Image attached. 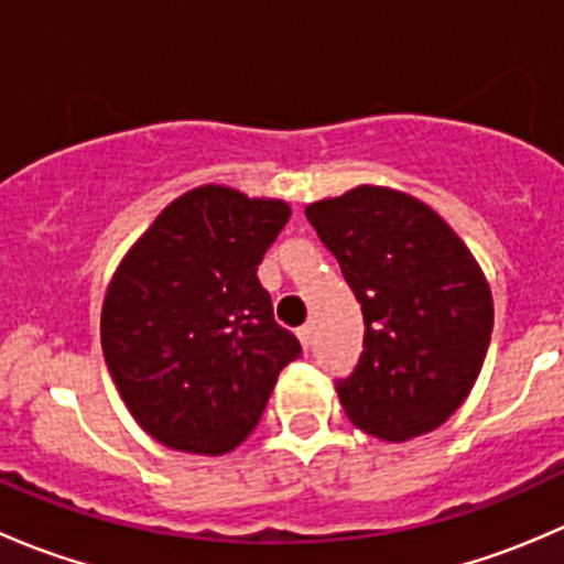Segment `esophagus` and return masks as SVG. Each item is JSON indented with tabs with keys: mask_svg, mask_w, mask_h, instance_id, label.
Wrapping results in <instances>:
<instances>
[{
	"mask_svg": "<svg viewBox=\"0 0 564 564\" xmlns=\"http://www.w3.org/2000/svg\"><path fill=\"white\" fill-rule=\"evenodd\" d=\"M297 338L305 349H311V344H314V327H311V324H303V327L297 329Z\"/></svg>",
	"mask_w": 564,
	"mask_h": 564,
	"instance_id": "obj_1",
	"label": "esophagus"
}]
</instances>
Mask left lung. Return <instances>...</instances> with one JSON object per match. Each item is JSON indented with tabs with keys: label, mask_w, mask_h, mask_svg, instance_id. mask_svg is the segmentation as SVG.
I'll list each match as a JSON object with an SVG mask.
<instances>
[{
	"label": "left lung",
	"mask_w": 564,
	"mask_h": 564,
	"mask_svg": "<svg viewBox=\"0 0 564 564\" xmlns=\"http://www.w3.org/2000/svg\"><path fill=\"white\" fill-rule=\"evenodd\" d=\"M305 215L366 322L355 371L335 379L346 417L388 442L440 429L491 344V289L475 256L434 209L390 187L360 185Z\"/></svg>",
	"instance_id": "left-lung-1"
}]
</instances>
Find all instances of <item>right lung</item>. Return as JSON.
<instances>
[{"mask_svg": "<svg viewBox=\"0 0 564 564\" xmlns=\"http://www.w3.org/2000/svg\"><path fill=\"white\" fill-rule=\"evenodd\" d=\"M289 204L204 185L169 204L106 292V366L135 423L161 445L220 456L259 425L278 373L303 346L275 322L261 259Z\"/></svg>", "mask_w": 564, "mask_h": 564, "instance_id": "add662e5", "label": "right lung"}]
</instances>
